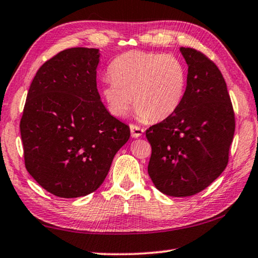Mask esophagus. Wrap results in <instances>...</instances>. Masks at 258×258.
<instances>
[{
	"label": "esophagus",
	"mask_w": 258,
	"mask_h": 258,
	"mask_svg": "<svg viewBox=\"0 0 258 258\" xmlns=\"http://www.w3.org/2000/svg\"><path fill=\"white\" fill-rule=\"evenodd\" d=\"M130 128H131V133H132L133 138H140L143 134V132H145V130H143L142 127H140V126H137L134 124H131Z\"/></svg>",
	"instance_id": "obj_1"
}]
</instances>
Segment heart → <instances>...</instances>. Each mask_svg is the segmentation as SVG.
Masks as SVG:
<instances>
[{
	"label": "heart",
	"mask_w": 258,
	"mask_h": 258,
	"mask_svg": "<svg viewBox=\"0 0 258 258\" xmlns=\"http://www.w3.org/2000/svg\"><path fill=\"white\" fill-rule=\"evenodd\" d=\"M109 75L102 95L117 117L127 115L133 98L140 119L161 121L176 112L184 98L185 69L173 55L127 51L112 60Z\"/></svg>",
	"instance_id": "obj_1"
}]
</instances>
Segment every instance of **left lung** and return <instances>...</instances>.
Segmentation results:
<instances>
[{"label":"left lung","instance_id":"8db88e82","mask_svg":"<svg viewBox=\"0 0 258 258\" xmlns=\"http://www.w3.org/2000/svg\"><path fill=\"white\" fill-rule=\"evenodd\" d=\"M180 51L187 63L184 98L174 115L146 131L151 146L148 173L163 194L189 197L225 169L235 120L216 64L192 47Z\"/></svg>","mask_w":258,"mask_h":258}]
</instances>
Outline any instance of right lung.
<instances>
[{
	"label": "right lung",
	"instance_id": "add662e5",
	"mask_svg": "<svg viewBox=\"0 0 258 258\" xmlns=\"http://www.w3.org/2000/svg\"><path fill=\"white\" fill-rule=\"evenodd\" d=\"M100 52L71 47L38 69L20 120L25 166L60 198H77L102 184L130 127L108 112L97 89Z\"/></svg>",
	"mask_w": 258,
	"mask_h": 258
}]
</instances>
